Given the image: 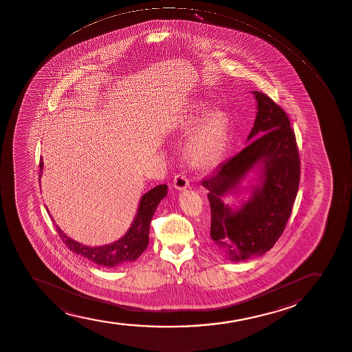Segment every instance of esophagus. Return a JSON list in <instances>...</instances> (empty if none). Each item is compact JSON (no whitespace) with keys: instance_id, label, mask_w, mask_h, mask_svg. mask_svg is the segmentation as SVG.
Instances as JSON below:
<instances>
[{"instance_id":"1","label":"esophagus","mask_w":352,"mask_h":352,"mask_svg":"<svg viewBox=\"0 0 352 352\" xmlns=\"http://www.w3.org/2000/svg\"><path fill=\"white\" fill-rule=\"evenodd\" d=\"M188 186H189V181H188V178H186V174L181 173V174H177L176 176H175L174 188L176 189V190H186Z\"/></svg>"}]
</instances>
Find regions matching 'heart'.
<instances>
[{"mask_svg": "<svg viewBox=\"0 0 352 352\" xmlns=\"http://www.w3.org/2000/svg\"><path fill=\"white\" fill-rule=\"evenodd\" d=\"M208 110L209 104L204 100L191 102L186 113L178 118L177 129H189ZM197 122L184 143V156L194 168L208 169L216 166L224 154L229 138V121L226 113L212 110Z\"/></svg>", "mask_w": 352, "mask_h": 352, "instance_id": "1", "label": "heart"}]
</instances>
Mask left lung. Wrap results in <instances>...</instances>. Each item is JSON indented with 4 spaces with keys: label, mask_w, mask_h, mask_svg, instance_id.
Wrapping results in <instances>:
<instances>
[{
    "label": "left lung",
    "mask_w": 352,
    "mask_h": 352,
    "mask_svg": "<svg viewBox=\"0 0 352 352\" xmlns=\"http://www.w3.org/2000/svg\"><path fill=\"white\" fill-rule=\"evenodd\" d=\"M252 94L257 115L248 136L249 144L202 182L209 190L211 239L232 262L262 256L275 245L299 186L300 161L287 113L265 94ZM250 173L258 183L245 188L242 183ZM243 188L251 191L247 201L239 207L223 203L226 194H239Z\"/></svg>",
    "instance_id": "obj_1"
}]
</instances>
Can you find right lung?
Returning <instances> with one entry per match:
<instances>
[{
	"label": "right lung",
	"instance_id": "obj_1",
	"mask_svg": "<svg viewBox=\"0 0 352 352\" xmlns=\"http://www.w3.org/2000/svg\"><path fill=\"white\" fill-rule=\"evenodd\" d=\"M42 171H43V161L41 158L40 175H38L40 186ZM166 194H168V186L166 184H161V186H155L154 189L143 195L138 202V214H135V219L129 229L123 237L110 244L100 245V247H89L70 239L58 228V226H56V231L69 250L73 251L77 256H81L83 258L88 259L100 267H113L123 263L135 262L149 244L150 222L154 216L156 208L162 199L166 197ZM52 219L55 223L53 217Z\"/></svg>",
	"mask_w": 352,
	"mask_h": 352
}]
</instances>
